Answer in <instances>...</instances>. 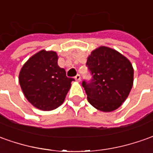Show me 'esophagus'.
I'll list each match as a JSON object with an SVG mask.
<instances>
[{
  "instance_id": "34e87169",
  "label": "esophagus",
  "mask_w": 153,
  "mask_h": 153,
  "mask_svg": "<svg viewBox=\"0 0 153 153\" xmlns=\"http://www.w3.org/2000/svg\"><path fill=\"white\" fill-rule=\"evenodd\" d=\"M75 80H76V82H79L81 81V76H80L79 74L76 75V76H75Z\"/></svg>"
}]
</instances>
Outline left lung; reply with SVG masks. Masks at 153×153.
<instances>
[{
    "label": "left lung",
    "instance_id": "1",
    "mask_svg": "<svg viewBox=\"0 0 153 153\" xmlns=\"http://www.w3.org/2000/svg\"><path fill=\"white\" fill-rule=\"evenodd\" d=\"M87 66L92 76L82 87L92 107L109 112L122 106L133 85L134 70L131 62L117 51L99 46L87 57Z\"/></svg>",
    "mask_w": 153,
    "mask_h": 153
}]
</instances>
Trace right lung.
I'll return each mask as SVG.
<instances>
[{
	"label": "right lung",
	"mask_w": 153,
	"mask_h": 153,
	"mask_svg": "<svg viewBox=\"0 0 153 153\" xmlns=\"http://www.w3.org/2000/svg\"><path fill=\"white\" fill-rule=\"evenodd\" d=\"M53 51L42 50L27 60L19 73V83L28 102L42 111L60 107L70 90L73 78L57 64Z\"/></svg>",
	"instance_id": "right-lung-1"
}]
</instances>
